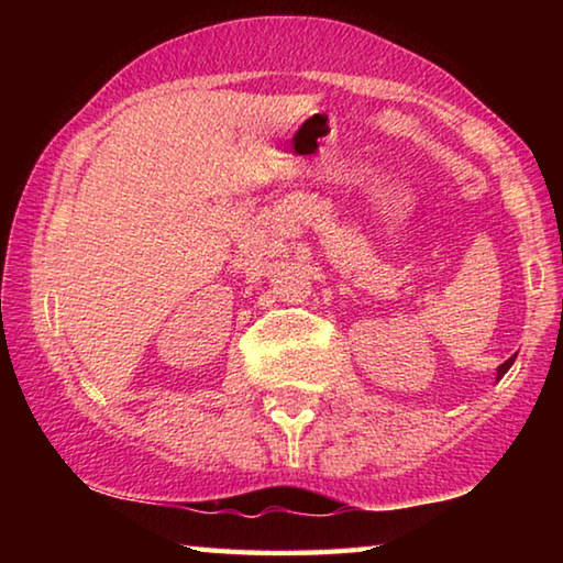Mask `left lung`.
I'll list each match as a JSON object with an SVG mask.
<instances>
[{
	"label": "left lung",
	"mask_w": 563,
	"mask_h": 563,
	"mask_svg": "<svg viewBox=\"0 0 563 563\" xmlns=\"http://www.w3.org/2000/svg\"><path fill=\"white\" fill-rule=\"evenodd\" d=\"M514 357H517V355H514ZM514 357H509L507 362H504V365H499V369H497V379H501L504 375H507V369L514 365Z\"/></svg>",
	"instance_id": "1"
}]
</instances>
